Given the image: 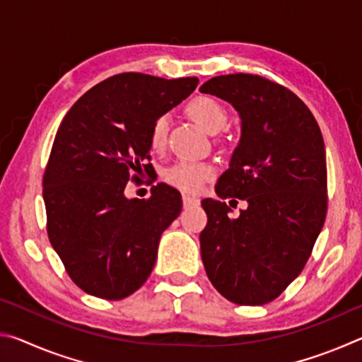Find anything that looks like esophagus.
Listing matches in <instances>:
<instances>
[{
	"label": "esophagus",
	"mask_w": 362,
	"mask_h": 362,
	"mask_svg": "<svg viewBox=\"0 0 362 362\" xmlns=\"http://www.w3.org/2000/svg\"><path fill=\"white\" fill-rule=\"evenodd\" d=\"M182 199H183V207H193L199 204L198 198H193V196H188V194H183Z\"/></svg>",
	"instance_id": "esophagus-1"
}]
</instances>
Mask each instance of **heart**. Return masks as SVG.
<instances>
[{"label": "heart", "instance_id": "1", "mask_svg": "<svg viewBox=\"0 0 362 362\" xmlns=\"http://www.w3.org/2000/svg\"><path fill=\"white\" fill-rule=\"evenodd\" d=\"M187 113L192 119H194L201 127L207 132L216 134L223 129L228 119L226 108L217 99L209 95H196L187 103ZM169 132V119L168 116H158L153 122L150 131V145L153 150H163L168 142ZM214 175V168L207 163H192V161H179L170 166L164 179L175 188L187 193H196L203 187V183L211 180Z\"/></svg>", "mask_w": 362, "mask_h": 362}]
</instances>
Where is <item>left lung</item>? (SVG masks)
Wrapping results in <instances>:
<instances>
[{"label": "left lung", "mask_w": 362, "mask_h": 362, "mask_svg": "<svg viewBox=\"0 0 362 362\" xmlns=\"http://www.w3.org/2000/svg\"><path fill=\"white\" fill-rule=\"evenodd\" d=\"M199 90L240 112V145L216 192L222 199L249 204L233 218L223 201H201L207 214L199 235L201 259L226 300L265 305L302 273L326 220L322 134L302 99L265 76H216Z\"/></svg>", "instance_id": "obj_1"}]
</instances>
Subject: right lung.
<instances>
[{
  "instance_id": "obj_1",
  "label": "right lung",
  "mask_w": 362,
  "mask_h": 362,
  "mask_svg": "<svg viewBox=\"0 0 362 362\" xmlns=\"http://www.w3.org/2000/svg\"><path fill=\"white\" fill-rule=\"evenodd\" d=\"M196 86L198 78L119 73L79 97L60 122L42 175L46 228L70 279L89 296L121 300L148 279L182 196L156 183L150 198L126 199L124 188L151 177L153 122Z\"/></svg>"
}]
</instances>
